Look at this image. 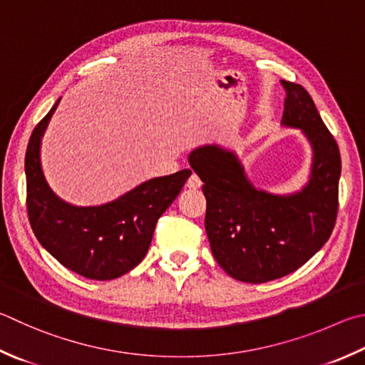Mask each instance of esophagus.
<instances>
[{"mask_svg": "<svg viewBox=\"0 0 365 365\" xmlns=\"http://www.w3.org/2000/svg\"><path fill=\"white\" fill-rule=\"evenodd\" d=\"M201 185H202L201 178L197 177L196 174H191V175L188 177V180H187V188H190V190H197V188H201Z\"/></svg>", "mask_w": 365, "mask_h": 365, "instance_id": "esophagus-1", "label": "esophagus"}]
</instances>
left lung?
Instances as JSON below:
<instances>
[{
  "mask_svg": "<svg viewBox=\"0 0 365 365\" xmlns=\"http://www.w3.org/2000/svg\"><path fill=\"white\" fill-rule=\"evenodd\" d=\"M281 83L287 92L282 124L302 129L313 147L309 182L302 191L277 196L257 190L233 151L217 145L188 158L204 182L212 255L241 282H268L300 268L327 242L339 212V145L307 89Z\"/></svg>",
  "mask_w": 365,
  "mask_h": 365,
  "instance_id": "1",
  "label": "left lung"
}]
</instances>
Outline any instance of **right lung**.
Here are the masks:
<instances>
[{
    "label": "right lung",
    "mask_w": 365,
    "mask_h": 365,
    "mask_svg": "<svg viewBox=\"0 0 365 365\" xmlns=\"http://www.w3.org/2000/svg\"><path fill=\"white\" fill-rule=\"evenodd\" d=\"M58 105L33 129L25 153L26 212L41 246L76 274L110 281L129 273L147 255L158 218L174 202L190 169L156 177L103 205L76 207L49 188L39 161L41 137Z\"/></svg>",
    "instance_id": "add662e5"
}]
</instances>
